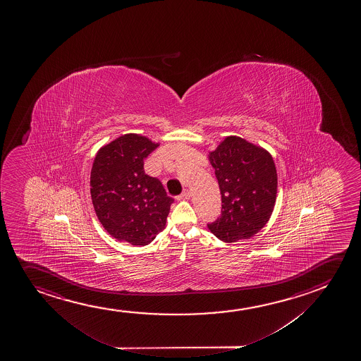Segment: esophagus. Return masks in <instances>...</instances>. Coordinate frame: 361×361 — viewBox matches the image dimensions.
<instances>
[{
    "instance_id": "esophagus-1",
    "label": "esophagus",
    "mask_w": 361,
    "mask_h": 361,
    "mask_svg": "<svg viewBox=\"0 0 361 361\" xmlns=\"http://www.w3.org/2000/svg\"><path fill=\"white\" fill-rule=\"evenodd\" d=\"M189 197H190V192H189V190H183L182 194H179L178 197H177V200H187V199H189Z\"/></svg>"
}]
</instances>
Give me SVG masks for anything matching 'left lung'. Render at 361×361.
<instances>
[{"label":"left lung","mask_w":361,"mask_h":361,"mask_svg":"<svg viewBox=\"0 0 361 361\" xmlns=\"http://www.w3.org/2000/svg\"><path fill=\"white\" fill-rule=\"evenodd\" d=\"M221 192L222 209L209 230L224 242L250 238L269 220L274 209L278 176L265 149L230 136L210 154Z\"/></svg>","instance_id":"8db88e82"}]
</instances>
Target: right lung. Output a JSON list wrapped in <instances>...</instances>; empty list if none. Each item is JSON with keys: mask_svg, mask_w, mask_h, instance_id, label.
<instances>
[{"mask_svg": "<svg viewBox=\"0 0 361 361\" xmlns=\"http://www.w3.org/2000/svg\"><path fill=\"white\" fill-rule=\"evenodd\" d=\"M159 145L123 135L102 147L91 171V197L98 220L116 240L146 245L164 230L173 199L159 179L145 173L144 161Z\"/></svg>", "mask_w": 361, "mask_h": 361, "instance_id": "add662e5", "label": "right lung"}]
</instances>
